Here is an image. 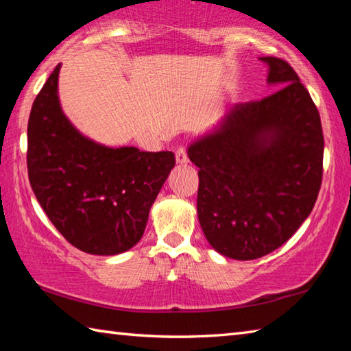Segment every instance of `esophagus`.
Listing matches in <instances>:
<instances>
[{
	"mask_svg": "<svg viewBox=\"0 0 351 351\" xmlns=\"http://www.w3.org/2000/svg\"><path fill=\"white\" fill-rule=\"evenodd\" d=\"M175 156H176V162H178V164H187V162H189L186 147H182V145L178 147L176 152H175Z\"/></svg>",
	"mask_w": 351,
	"mask_h": 351,
	"instance_id": "34e87169",
	"label": "esophagus"
}]
</instances>
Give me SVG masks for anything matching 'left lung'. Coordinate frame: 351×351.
<instances>
[{
    "mask_svg": "<svg viewBox=\"0 0 351 351\" xmlns=\"http://www.w3.org/2000/svg\"><path fill=\"white\" fill-rule=\"evenodd\" d=\"M283 85L237 104L215 132L189 147L199 169L198 219L210 246L235 260L276 251L310 215L322 184L317 106L288 62L261 57Z\"/></svg>",
    "mask_w": 351,
    "mask_h": 351,
    "instance_id": "obj_1",
    "label": "left lung"
}]
</instances>
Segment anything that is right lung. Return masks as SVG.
I'll use <instances>...</instances> for the list:
<instances>
[{
	"label": "right lung",
	"mask_w": 351,
	"mask_h": 351,
	"mask_svg": "<svg viewBox=\"0 0 351 351\" xmlns=\"http://www.w3.org/2000/svg\"><path fill=\"white\" fill-rule=\"evenodd\" d=\"M58 73L60 64L29 116V182L71 245L94 255L125 252L144 235L150 207L175 167V154L108 148L86 139L62 112Z\"/></svg>",
	"instance_id": "obj_1"
}]
</instances>
